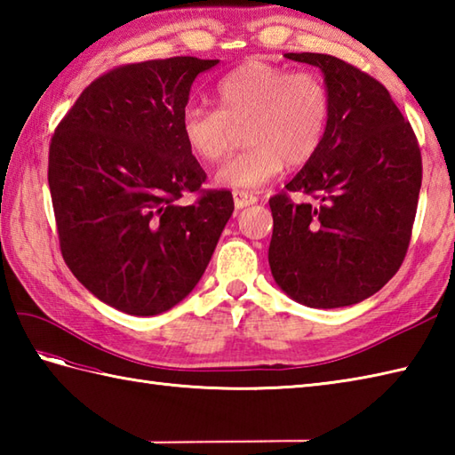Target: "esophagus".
Listing matches in <instances>:
<instances>
[{"label":"esophagus","instance_id":"obj_1","mask_svg":"<svg viewBox=\"0 0 455 455\" xmlns=\"http://www.w3.org/2000/svg\"><path fill=\"white\" fill-rule=\"evenodd\" d=\"M233 199H235V205H236V209H244V207H250V205H254V203L258 201V197H254L252 193H248V191H233Z\"/></svg>","mask_w":455,"mask_h":455}]
</instances>
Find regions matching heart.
<instances>
[{"label":"heart","instance_id":"heart-1","mask_svg":"<svg viewBox=\"0 0 455 455\" xmlns=\"http://www.w3.org/2000/svg\"><path fill=\"white\" fill-rule=\"evenodd\" d=\"M216 108L189 105L180 129L188 148L205 162L225 158L244 129L248 148L222 164L217 183L233 189H259L289 168L305 166L321 150L331 93L321 76L293 72L264 60H246L222 76Z\"/></svg>","mask_w":455,"mask_h":455}]
</instances>
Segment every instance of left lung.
Instances as JSON below:
<instances>
[{"mask_svg":"<svg viewBox=\"0 0 455 455\" xmlns=\"http://www.w3.org/2000/svg\"><path fill=\"white\" fill-rule=\"evenodd\" d=\"M321 68L331 121L321 150L269 199V267L297 303L336 308L363 301L401 267L411 243L422 158L409 121L385 85L340 58L287 52Z\"/></svg>","mask_w":455,"mask_h":455,"instance_id":"1","label":"left lung"}]
</instances>
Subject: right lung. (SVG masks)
I'll return each instance as SVG.
<instances>
[{"label": "right lung", "mask_w": 455, "mask_h": 455, "mask_svg": "<svg viewBox=\"0 0 455 455\" xmlns=\"http://www.w3.org/2000/svg\"><path fill=\"white\" fill-rule=\"evenodd\" d=\"M219 60L173 56L93 80L48 150L64 262L100 301L134 316L168 311L205 272L235 211L181 137L191 84ZM200 199L183 208L182 193Z\"/></svg>", "instance_id": "1"}]
</instances>
